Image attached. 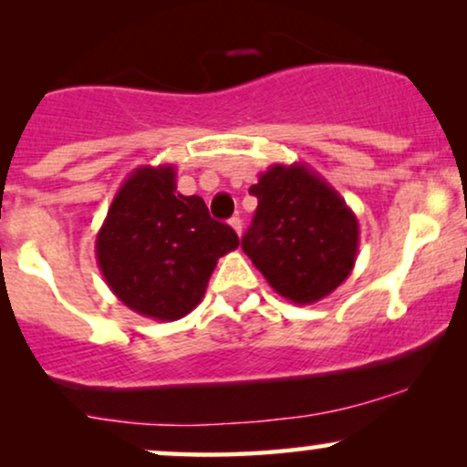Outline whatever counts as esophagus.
I'll list each match as a JSON object with an SVG mask.
<instances>
[{"mask_svg":"<svg viewBox=\"0 0 467 467\" xmlns=\"http://www.w3.org/2000/svg\"><path fill=\"white\" fill-rule=\"evenodd\" d=\"M228 223H230V228H233L234 233H237L239 237H241V230H244V223H241V219L239 217H233Z\"/></svg>","mask_w":467,"mask_h":467,"instance_id":"esophagus-1","label":"esophagus"}]
</instances>
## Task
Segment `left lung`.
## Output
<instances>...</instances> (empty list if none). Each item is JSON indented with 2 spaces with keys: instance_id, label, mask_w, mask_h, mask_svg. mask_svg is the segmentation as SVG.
Returning <instances> with one entry per match:
<instances>
[{
  "instance_id": "obj_1",
  "label": "left lung",
  "mask_w": 467,
  "mask_h": 467,
  "mask_svg": "<svg viewBox=\"0 0 467 467\" xmlns=\"http://www.w3.org/2000/svg\"><path fill=\"white\" fill-rule=\"evenodd\" d=\"M250 192L259 206L241 248L278 296L312 305L349 278L360 223L323 175L303 162L272 164Z\"/></svg>"
}]
</instances>
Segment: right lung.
I'll return each instance as SVG.
<instances>
[{
    "label": "right lung",
    "mask_w": 467,
    "mask_h": 467,
    "mask_svg": "<svg viewBox=\"0 0 467 467\" xmlns=\"http://www.w3.org/2000/svg\"><path fill=\"white\" fill-rule=\"evenodd\" d=\"M173 164H144L122 182L96 234V261L122 305L147 318H184L200 305L219 256L239 237L178 192Z\"/></svg>",
    "instance_id": "obj_1"
}]
</instances>
